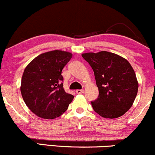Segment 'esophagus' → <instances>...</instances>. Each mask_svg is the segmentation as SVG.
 Instances as JSON below:
<instances>
[{
  "label": "esophagus",
  "mask_w": 155,
  "mask_h": 155,
  "mask_svg": "<svg viewBox=\"0 0 155 155\" xmlns=\"http://www.w3.org/2000/svg\"><path fill=\"white\" fill-rule=\"evenodd\" d=\"M76 94H82L83 92H84V90H83V89H82V90H79V89H78V90L76 91Z\"/></svg>",
  "instance_id": "1"
}]
</instances>
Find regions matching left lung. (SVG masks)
Masks as SVG:
<instances>
[{
  "instance_id": "left-lung-1",
  "label": "left lung",
  "mask_w": 155,
  "mask_h": 155,
  "mask_svg": "<svg viewBox=\"0 0 155 155\" xmlns=\"http://www.w3.org/2000/svg\"><path fill=\"white\" fill-rule=\"evenodd\" d=\"M92 68L99 97L91 102L94 110L104 118L115 119L132 106L138 82L131 64L123 57L107 51L82 54Z\"/></svg>"
}]
</instances>
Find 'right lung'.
Segmentation results:
<instances>
[{
    "instance_id": "right-lung-1",
    "label": "right lung",
    "mask_w": 155,
    "mask_h": 155,
    "mask_svg": "<svg viewBox=\"0 0 155 155\" xmlns=\"http://www.w3.org/2000/svg\"><path fill=\"white\" fill-rule=\"evenodd\" d=\"M72 53L52 50L40 54L29 63L21 78V93L31 111L43 119H55L68 109L73 96L63 87V68Z\"/></svg>"
}]
</instances>
